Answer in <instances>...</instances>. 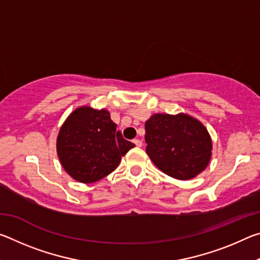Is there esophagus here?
Listing matches in <instances>:
<instances>
[{
	"instance_id": "esophagus-1",
	"label": "esophagus",
	"mask_w": 260,
	"mask_h": 260,
	"mask_svg": "<svg viewBox=\"0 0 260 260\" xmlns=\"http://www.w3.org/2000/svg\"><path fill=\"white\" fill-rule=\"evenodd\" d=\"M133 143L135 144L136 147H142V141L139 140V139H134L133 140Z\"/></svg>"
}]
</instances>
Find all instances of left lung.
Wrapping results in <instances>:
<instances>
[{"mask_svg":"<svg viewBox=\"0 0 260 260\" xmlns=\"http://www.w3.org/2000/svg\"><path fill=\"white\" fill-rule=\"evenodd\" d=\"M147 153L161 172L190 180L203 172L212 156L208 129L187 113H155L146 121Z\"/></svg>","mask_w":260,"mask_h":260,"instance_id":"1","label":"left lung"}]
</instances>
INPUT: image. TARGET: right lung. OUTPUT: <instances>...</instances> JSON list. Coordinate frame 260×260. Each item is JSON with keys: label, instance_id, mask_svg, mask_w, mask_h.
Listing matches in <instances>:
<instances>
[{"label": "right lung", "instance_id": "1", "mask_svg": "<svg viewBox=\"0 0 260 260\" xmlns=\"http://www.w3.org/2000/svg\"><path fill=\"white\" fill-rule=\"evenodd\" d=\"M108 110L77 108L61 125L57 136V155L70 177L93 183L119 165L121 157L135 147L117 132Z\"/></svg>", "mask_w": 260, "mask_h": 260}]
</instances>
